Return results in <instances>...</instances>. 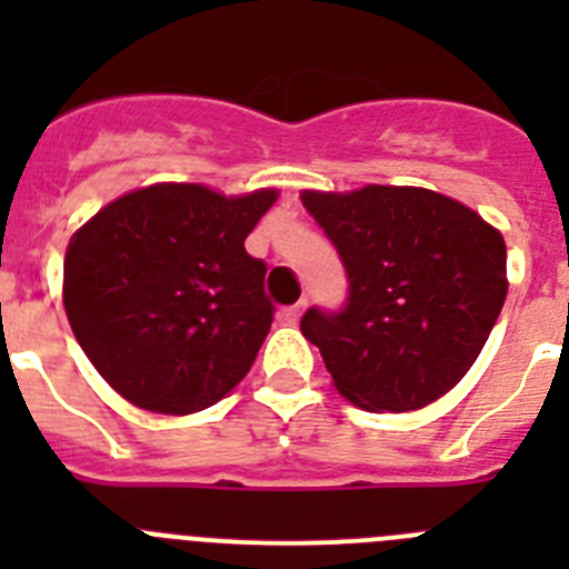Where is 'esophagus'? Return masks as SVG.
Masks as SVG:
<instances>
[{"mask_svg":"<svg viewBox=\"0 0 569 569\" xmlns=\"http://www.w3.org/2000/svg\"><path fill=\"white\" fill-rule=\"evenodd\" d=\"M305 308H308V301H296V305H290V308L281 310V319L288 321V325H299L301 313H305Z\"/></svg>","mask_w":569,"mask_h":569,"instance_id":"esophagus-1","label":"esophagus"}]
</instances>
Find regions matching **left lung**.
Segmentation results:
<instances>
[{
    "instance_id": "8db88e82",
    "label": "left lung",
    "mask_w": 569,
    "mask_h": 569,
    "mask_svg": "<svg viewBox=\"0 0 569 569\" xmlns=\"http://www.w3.org/2000/svg\"><path fill=\"white\" fill-rule=\"evenodd\" d=\"M301 202L350 281L345 308L301 316V333L321 350L336 390L387 413L419 410L453 390L505 305L499 230L425 188L305 190Z\"/></svg>"
}]
</instances>
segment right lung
Wrapping results in <instances>:
<instances>
[{
	"mask_svg": "<svg viewBox=\"0 0 569 569\" xmlns=\"http://www.w3.org/2000/svg\"><path fill=\"white\" fill-rule=\"evenodd\" d=\"M276 190L150 184L99 210L64 253V313L130 405L188 416L230 393L273 321L268 264L244 239Z\"/></svg>",
	"mask_w": 569,
	"mask_h": 569,
	"instance_id": "1",
	"label": "right lung"
}]
</instances>
